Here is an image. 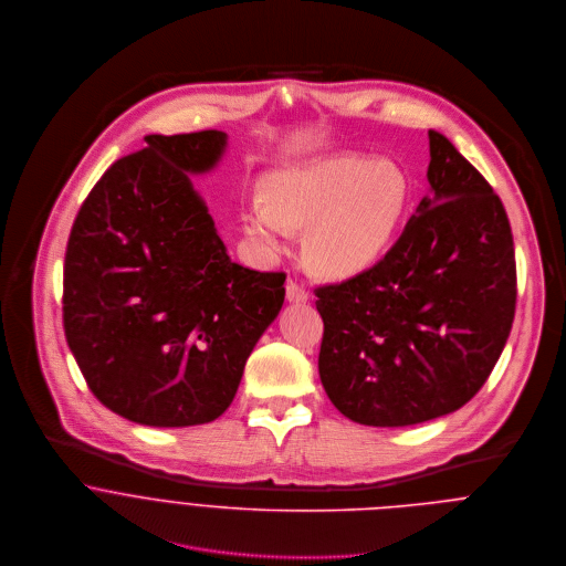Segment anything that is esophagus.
<instances>
[{
    "label": "esophagus",
    "instance_id": "34e87169",
    "mask_svg": "<svg viewBox=\"0 0 566 566\" xmlns=\"http://www.w3.org/2000/svg\"><path fill=\"white\" fill-rule=\"evenodd\" d=\"M285 296H287V301L290 303H307L310 301V294H307V290L303 287V285H298L296 281H287V285H285Z\"/></svg>",
    "mask_w": 566,
    "mask_h": 566
}]
</instances>
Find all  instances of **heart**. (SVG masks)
<instances>
[{"mask_svg":"<svg viewBox=\"0 0 566 566\" xmlns=\"http://www.w3.org/2000/svg\"><path fill=\"white\" fill-rule=\"evenodd\" d=\"M408 203L410 182L397 165L343 154L274 171L263 182V199L250 201L241 219L245 232L272 250L307 226L310 263L347 279L388 252Z\"/></svg>","mask_w":566,"mask_h":566,"instance_id":"obj_1","label":"heart"}]
</instances>
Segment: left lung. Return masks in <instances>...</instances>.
I'll return each mask as SVG.
<instances>
[{"mask_svg":"<svg viewBox=\"0 0 566 566\" xmlns=\"http://www.w3.org/2000/svg\"><path fill=\"white\" fill-rule=\"evenodd\" d=\"M426 195L371 270L316 290L318 374L352 421L401 428L468 403L499 363L516 310L503 201L430 129Z\"/></svg>","mask_w":566,"mask_h":566,"instance_id":"1","label":"left lung"}]
</instances>
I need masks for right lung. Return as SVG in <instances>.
Segmentation results:
<instances>
[{
  "label": "right lung",
  "instance_id": "1",
  "mask_svg": "<svg viewBox=\"0 0 566 566\" xmlns=\"http://www.w3.org/2000/svg\"><path fill=\"white\" fill-rule=\"evenodd\" d=\"M83 201L65 250L63 329L96 399L154 428L217 419L285 298L283 272L234 263L190 176L217 129L147 136Z\"/></svg>",
  "mask_w": 566,
  "mask_h": 566
}]
</instances>
